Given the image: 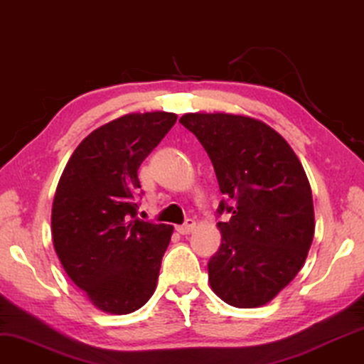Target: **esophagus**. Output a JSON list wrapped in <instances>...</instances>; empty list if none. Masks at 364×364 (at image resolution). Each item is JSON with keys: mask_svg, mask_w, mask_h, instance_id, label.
I'll return each mask as SVG.
<instances>
[{"mask_svg": "<svg viewBox=\"0 0 364 364\" xmlns=\"http://www.w3.org/2000/svg\"><path fill=\"white\" fill-rule=\"evenodd\" d=\"M196 223L195 220H186L185 225H179V227H176V232L181 233V235H188V233H191L193 230H195Z\"/></svg>", "mask_w": 364, "mask_h": 364, "instance_id": "obj_1", "label": "esophagus"}]
</instances>
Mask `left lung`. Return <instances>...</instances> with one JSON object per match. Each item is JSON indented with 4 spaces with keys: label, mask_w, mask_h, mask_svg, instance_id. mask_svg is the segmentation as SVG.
Returning <instances> with one entry per match:
<instances>
[{
    "label": "left lung",
    "mask_w": 364,
    "mask_h": 364,
    "mask_svg": "<svg viewBox=\"0 0 364 364\" xmlns=\"http://www.w3.org/2000/svg\"><path fill=\"white\" fill-rule=\"evenodd\" d=\"M179 122L198 137L227 200L222 245L208 262L211 291L240 309L269 304L304 265L314 238L309 179L289 142L259 119L190 112Z\"/></svg>",
    "instance_id": "left-lung-1"
}]
</instances>
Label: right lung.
I'll list each match as a JSON object with an SVG mask.
<instances>
[{
	"mask_svg": "<svg viewBox=\"0 0 364 364\" xmlns=\"http://www.w3.org/2000/svg\"><path fill=\"white\" fill-rule=\"evenodd\" d=\"M173 112H131L92 131L55 191L52 238L60 264L97 309L129 314L156 291L171 225L136 218L137 169L174 126Z\"/></svg>",
	"mask_w": 364,
	"mask_h": 364,
	"instance_id": "1",
	"label": "right lung"
}]
</instances>
